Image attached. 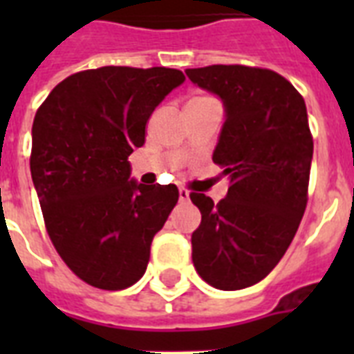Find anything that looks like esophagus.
<instances>
[{"label": "esophagus", "instance_id": "obj_1", "mask_svg": "<svg viewBox=\"0 0 354 354\" xmlns=\"http://www.w3.org/2000/svg\"><path fill=\"white\" fill-rule=\"evenodd\" d=\"M178 194H180V202H187L189 200V191L187 189H180V191H178Z\"/></svg>", "mask_w": 354, "mask_h": 354}]
</instances>
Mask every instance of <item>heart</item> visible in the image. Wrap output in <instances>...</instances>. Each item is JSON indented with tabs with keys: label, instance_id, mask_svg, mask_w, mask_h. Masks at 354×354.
Instances as JSON below:
<instances>
[{
	"label": "heart",
	"instance_id": "1",
	"mask_svg": "<svg viewBox=\"0 0 354 354\" xmlns=\"http://www.w3.org/2000/svg\"><path fill=\"white\" fill-rule=\"evenodd\" d=\"M202 99H209V97H196V99H193V101H202Z\"/></svg>",
	"mask_w": 354,
	"mask_h": 354
}]
</instances>
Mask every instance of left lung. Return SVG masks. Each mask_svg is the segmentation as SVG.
<instances>
[{
  "label": "left lung",
  "mask_w": 354,
  "mask_h": 354,
  "mask_svg": "<svg viewBox=\"0 0 354 354\" xmlns=\"http://www.w3.org/2000/svg\"><path fill=\"white\" fill-rule=\"evenodd\" d=\"M185 75L224 104L213 161L230 180L216 205L205 194H191L202 213L191 236L193 264L211 286L241 290L275 268L307 207L314 150L307 106L270 69L207 66Z\"/></svg>",
  "instance_id": "obj_1"
}]
</instances>
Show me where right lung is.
<instances>
[{
  "label": "right lung",
  "mask_w": 354,
  "mask_h": 354,
  "mask_svg": "<svg viewBox=\"0 0 354 354\" xmlns=\"http://www.w3.org/2000/svg\"><path fill=\"white\" fill-rule=\"evenodd\" d=\"M183 80L171 68L88 69L55 86L36 112L30 176L47 233L88 285L122 290L143 277L178 189L138 183L128 156Z\"/></svg>",
  "instance_id": "right-lung-1"
}]
</instances>
